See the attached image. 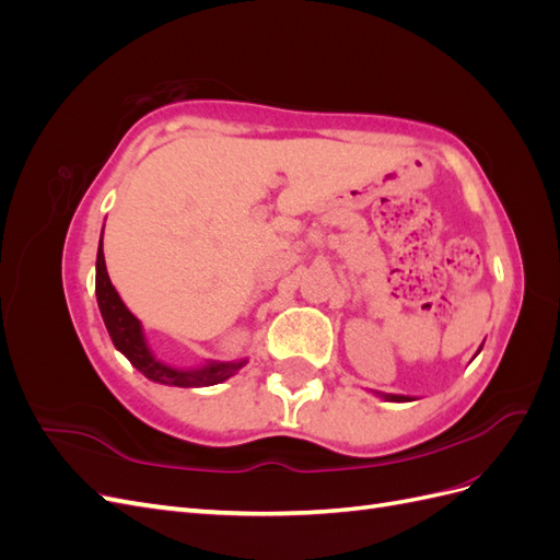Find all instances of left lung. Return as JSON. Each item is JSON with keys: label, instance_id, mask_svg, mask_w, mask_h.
I'll return each mask as SVG.
<instances>
[{"label": "left lung", "instance_id": "1", "mask_svg": "<svg viewBox=\"0 0 560 560\" xmlns=\"http://www.w3.org/2000/svg\"><path fill=\"white\" fill-rule=\"evenodd\" d=\"M385 399H389V401H411V397H404V395H385Z\"/></svg>", "mask_w": 560, "mask_h": 560}]
</instances>
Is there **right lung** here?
<instances>
[{"mask_svg": "<svg viewBox=\"0 0 560 560\" xmlns=\"http://www.w3.org/2000/svg\"><path fill=\"white\" fill-rule=\"evenodd\" d=\"M95 296H97L100 313H103V319H105V327L112 336V343L116 346V350H121L130 360V364L138 371H142L149 381H156L163 385H177V387H206V385H217L231 378L235 371L245 366L247 362V360L208 362L206 366H198V369H175L156 360L154 352H151L147 346L140 319L126 308V303L121 301V296H118L107 276L103 238H100L97 261H95Z\"/></svg>", "mask_w": 560, "mask_h": 560, "instance_id": "1", "label": "right lung"}]
</instances>
